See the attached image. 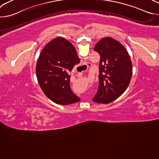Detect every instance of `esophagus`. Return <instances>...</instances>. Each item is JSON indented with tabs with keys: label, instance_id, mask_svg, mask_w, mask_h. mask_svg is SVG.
<instances>
[{
	"label": "esophagus",
	"instance_id": "34e87169",
	"mask_svg": "<svg viewBox=\"0 0 159 159\" xmlns=\"http://www.w3.org/2000/svg\"><path fill=\"white\" fill-rule=\"evenodd\" d=\"M84 65H85L87 67H90V66H91V64H90V63H84Z\"/></svg>",
	"mask_w": 159,
	"mask_h": 159
}]
</instances>
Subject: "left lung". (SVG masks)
<instances>
[{"label":"left lung","mask_w":159,"mask_h":159,"mask_svg":"<svg viewBox=\"0 0 159 159\" xmlns=\"http://www.w3.org/2000/svg\"><path fill=\"white\" fill-rule=\"evenodd\" d=\"M94 50L99 53L101 60L99 87L93 101L109 104L128 88L133 72L131 60L123 45L111 37L98 41Z\"/></svg>","instance_id":"obj_1"}]
</instances>
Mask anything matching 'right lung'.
<instances>
[{
	"label": "right lung",
	"mask_w": 159,
	"mask_h": 159,
	"mask_svg": "<svg viewBox=\"0 0 159 159\" xmlns=\"http://www.w3.org/2000/svg\"><path fill=\"white\" fill-rule=\"evenodd\" d=\"M80 63L74 45L63 38L47 43L37 61L36 74L44 94L58 104L67 105L80 101L70 86L69 73Z\"/></svg>",
	"instance_id": "add662e5"
}]
</instances>
